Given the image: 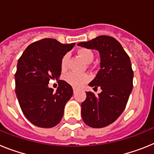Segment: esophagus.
I'll use <instances>...</instances> for the list:
<instances>
[{"label":"esophagus","mask_w":154,"mask_h":154,"mask_svg":"<svg viewBox=\"0 0 154 154\" xmlns=\"http://www.w3.org/2000/svg\"><path fill=\"white\" fill-rule=\"evenodd\" d=\"M79 91V89H77V88H73V92H74V93H75V92H77Z\"/></svg>","instance_id":"34e87169"}]
</instances>
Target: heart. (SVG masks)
<instances>
[{
  "instance_id": "heart-1",
  "label": "heart",
  "mask_w": 154,
  "mask_h": 154,
  "mask_svg": "<svg viewBox=\"0 0 154 154\" xmlns=\"http://www.w3.org/2000/svg\"><path fill=\"white\" fill-rule=\"evenodd\" d=\"M77 55L80 57L85 62L89 63L93 59V52L89 48H82L77 51ZM69 55L65 54L63 55L61 60V68L62 70H65L67 69V64L69 61ZM90 79V76L86 73H77V72H70L65 76V81L68 83L70 84L74 87H80Z\"/></svg>"
}]
</instances>
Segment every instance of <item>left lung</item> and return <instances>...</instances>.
<instances>
[{
	"mask_svg": "<svg viewBox=\"0 0 154 154\" xmlns=\"http://www.w3.org/2000/svg\"><path fill=\"white\" fill-rule=\"evenodd\" d=\"M78 45L98 50L100 55V69L89 85L94 89L99 86L102 92L98 95L86 92V99L82 103V117L90 127H105L124 111L133 89L130 57L116 39L106 35Z\"/></svg>",
	"mask_w": 154,
	"mask_h": 154,
	"instance_id": "1",
	"label": "left lung"
}]
</instances>
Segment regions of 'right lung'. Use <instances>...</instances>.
Listing matches in <instances>:
<instances>
[{
  "label": "right lung",
  "mask_w": 154,
  "mask_h": 154,
  "mask_svg": "<svg viewBox=\"0 0 154 154\" xmlns=\"http://www.w3.org/2000/svg\"><path fill=\"white\" fill-rule=\"evenodd\" d=\"M74 45L44 38L28 45L18 59L16 95L24 115L35 126L51 128L60 123L72 88L63 80H58L56 92L48 85L60 76L62 58Z\"/></svg>",
  "instance_id": "1"
}]
</instances>
